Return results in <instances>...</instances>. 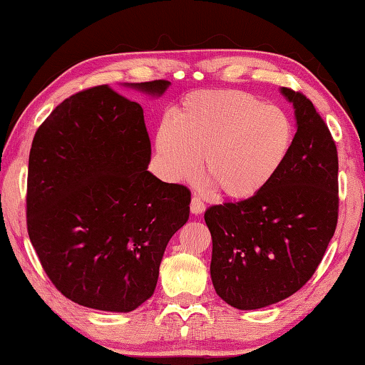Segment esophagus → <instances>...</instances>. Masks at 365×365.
Listing matches in <instances>:
<instances>
[{"mask_svg": "<svg viewBox=\"0 0 365 365\" xmlns=\"http://www.w3.org/2000/svg\"><path fill=\"white\" fill-rule=\"evenodd\" d=\"M205 209H206V205H205V202H202L201 197H197V196L191 197V202H190L191 214H195V215L202 214V212H205Z\"/></svg>", "mask_w": 365, "mask_h": 365, "instance_id": "esophagus-1", "label": "esophagus"}]
</instances>
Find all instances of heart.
<instances>
[{
  "instance_id": "heart-1",
  "label": "heart",
  "mask_w": 365,
  "mask_h": 365,
  "mask_svg": "<svg viewBox=\"0 0 365 365\" xmlns=\"http://www.w3.org/2000/svg\"><path fill=\"white\" fill-rule=\"evenodd\" d=\"M294 123L285 109L240 90L196 91L156 135L160 159L175 180L202 168L230 200L245 201L269 187L287 164Z\"/></svg>"
}]
</instances>
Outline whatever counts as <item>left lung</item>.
Wrapping results in <instances>:
<instances>
[{
	"instance_id": "1",
	"label": "left lung",
	"mask_w": 365,
	"mask_h": 365,
	"mask_svg": "<svg viewBox=\"0 0 365 365\" xmlns=\"http://www.w3.org/2000/svg\"><path fill=\"white\" fill-rule=\"evenodd\" d=\"M296 125L287 164L262 193L222 202L205 214L212 237L215 292L242 311L288 298L311 280L338 222L335 140L299 91L283 86Z\"/></svg>"
}]
</instances>
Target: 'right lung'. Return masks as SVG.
I'll return each instance as SVG.
<instances>
[{
	"mask_svg": "<svg viewBox=\"0 0 365 365\" xmlns=\"http://www.w3.org/2000/svg\"><path fill=\"white\" fill-rule=\"evenodd\" d=\"M163 95L168 80L132 85ZM143 108L98 85L54 108L29 154L27 232L43 270L80 306L130 312L151 298L191 193L148 172Z\"/></svg>",
	"mask_w": 365,
	"mask_h": 365,
	"instance_id": "obj_1",
	"label": "right lung"
}]
</instances>
